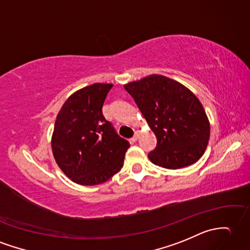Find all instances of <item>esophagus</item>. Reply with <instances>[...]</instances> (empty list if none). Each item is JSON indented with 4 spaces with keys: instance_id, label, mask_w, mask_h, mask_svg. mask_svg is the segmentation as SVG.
<instances>
[{
    "instance_id": "34e87169",
    "label": "esophagus",
    "mask_w": 250,
    "mask_h": 250,
    "mask_svg": "<svg viewBox=\"0 0 250 250\" xmlns=\"http://www.w3.org/2000/svg\"><path fill=\"white\" fill-rule=\"evenodd\" d=\"M138 137H139V132H138V131H136V132H135V134H134V136H133V137L131 138V142H132V143H135V142L137 141V139H138Z\"/></svg>"
}]
</instances>
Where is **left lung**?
I'll use <instances>...</instances> for the list:
<instances>
[{"label":"left lung","instance_id":"left-lung-1","mask_svg":"<svg viewBox=\"0 0 250 250\" xmlns=\"http://www.w3.org/2000/svg\"><path fill=\"white\" fill-rule=\"evenodd\" d=\"M125 88L155 134L156 146L148 154L153 164L178 169L201 158L210 138V124L193 92L158 74L126 84Z\"/></svg>","mask_w":250,"mask_h":250}]
</instances>
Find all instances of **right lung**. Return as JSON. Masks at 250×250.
Masks as SVG:
<instances>
[{
  "label": "right lung",
  "mask_w": 250,
  "mask_h": 250,
  "mask_svg": "<svg viewBox=\"0 0 250 250\" xmlns=\"http://www.w3.org/2000/svg\"><path fill=\"white\" fill-rule=\"evenodd\" d=\"M112 87L96 83L78 90L67 99L56 117L52 136L54 159L78 184H101L124 166L130 144L102 114Z\"/></svg>",
  "instance_id": "1"
}]
</instances>
